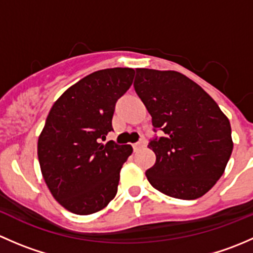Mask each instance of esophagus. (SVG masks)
Returning a JSON list of instances; mask_svg holds the SVG:
<instances>
[{
	"mask_svg": "<svg viewBox=\"0 0 253 253\" xmlns=\"http://www.w3.org/2000/svg\"><path fill=\"white\" fill-rule=\"evenodd\" d=\"M145 145H147V141H145V139H141V141L139 142H137V143H134L133 144V149L134 150H137V149H139V148H143V147H145Z\"/></svg>",
	"mask_w": 253,
	"mask_h": 253,
	"instance_id": "34e87169",
	"label": "esophagus"
}]
</instances>
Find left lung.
Listing matches in <instances>:
<instances>
[{
  "mask_svg": "<svg viewBox=\"0 0 253 253\" xmlns=\"http://www.w3.org/2000/svg\"><path fill=\"white\" fill-rule=\"evenodd\" d=\"M133 85L154 128L167 134L148 144L157 157L145 171L148 181L170 197H202L230 159L229 119L207 91L176 71L136 68Z\"/></svg>",
  "mask_w": 253,
  "mask_h": 253,
  "instance_id": "left-lung-1",
  "label": "left lung"
}]
</instances>
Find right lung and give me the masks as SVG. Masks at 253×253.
<instances>
[{
  "instance_id": "obj_1",
  "label": "right lung",
  "mask_w": 253,
  "mask_h": 253,
  "mask_svg": "<svg viewBox=\"0 0 253 253\" xmlns=\"http://www.w3.org/2000/svg\"><path fill=\"white\" fill-rule=\"evenodd\" d=\"M134 70L106 68L73 84L51 108L38 141L45 183L63 208L96 213L117 193L129 144L100 143L112 131L115 104L132 85Z\"/></svg>"
}]
</instances>
